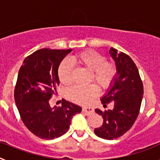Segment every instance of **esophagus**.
Returning <instances> with one entry per match:
<instances>
[{"label":"esophagus","mask_w":160,"mask_h":160,"mask_svg":"<svg viewBox=\"0 0 160 160\" xmlns=\"http://www.w3.org/2000/svg\"><path fill=\"white\" fill-rule=\"evenodd\" d=\"M82 111H84L86 114H92V113H94V110L93 107H84L82 108Z\"/></svg>","instance_id":"esophagus-1"}]
</instances>
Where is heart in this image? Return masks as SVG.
Returning <instances> with one entry per match:
<instances>
[{
	"label": "heart",
	"mask_w": 160,
	"mask_h": 160,
	"mask_svg": "<svg viewBox=\"0 0 160 160\" xmlns=\"http://www.w3.org/2000/svg\"><path fill=\"white\" fill-rule=\"evenodd\" d=\"M73 63L84 66L91 70L90 80L94 79L102 88H107L112 83L116 68L112 62L105 61V57L94 50H86L77 53L70 58ZM73 65L69 60H64L58 68L59 81L63 85H69L72 82ZM98 93V88L95 84L88 86H73L66 90L68 99L78 104H87Z\"/></svg>",
	"instance_id": "obj_1"
}]
</instances>
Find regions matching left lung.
I'll return each mask as SVG.
<instances>
[{
	"mask_svg": "<svg viewBox=\"0 0 160 160\" xmlns=\"http://www.w3.org/2000/svg\"><path fill=\"white\" fill-rule=\"evenodd\" d=\"M109 53L114 61L116 74L105 94L101 98L103 107L106 103L114 102L112 110L104 112L95 109L102 115V125L94 129L97 136L112 140L122 136L131 129L140 110L143 87L138 68L128 54L114 48L109 49Z\"/></svg>",
	"mask_w": 160,
	"mask_h": 160,
	"instance_id": "8db88e82",
	"label": "left lung"
}]
</instances>
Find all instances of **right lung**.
I'll return each mask as SVG.
<instances>
[{"instance_id": "obj_1", "label": "right lung", "mask_w": 160, "mask_h": 160, "mask_svg": "<svg viewBox=\"0 0 160 160\" xmlns=\"http://www.w3.org/2000/svg\"><path fill=\"white\" fill-rule=\"evenodd\" d=\"M72 49H42L27 58L18 72L14 98L22 122L43 139H53L69 130L73 115L82 107L63 99L62 107L49 105L59 85L58 71L62 61Z\"/></svg>"}]
</instances>
